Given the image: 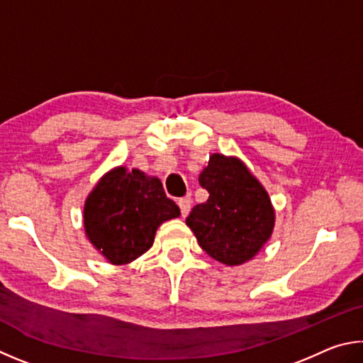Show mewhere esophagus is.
<instances>
[{
    "instance_id": "34e87169",
    "label": "esophagus",
    "mask_w": 363,
    "mask_h": 363,
    "mask_svg": "<svg viewBox=\"0 0 363 363\" xmlns=\"http://www.w3.org/2000/svg\"><path fill=\"white\" fill-rule=\"evenodd\" d=\"M178 207H180L182 217H186L189 213V208H191V198H189V196H185V198L178 199Z\"/></svg>"
}]
</instances>
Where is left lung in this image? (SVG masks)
Masks as SVG:
<instances>
[{"mask_svg":"<svg viewBox=\"0 0 363 363\" xmlns=\"http://www.w3.org/2000/svg\"><path fill=\"white\" fill-rule=\"evenodd\" d=\"M199 183L208 199L186 218L199 245L217 262L238 266L249 262L274 230L271 199L238 157L215 155L201 172Z\"/></svg>","mask_w":363,"mask_h":363,"instance_id":"1","label":"left lung"}]
</instances>
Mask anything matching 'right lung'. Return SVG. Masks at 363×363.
<instances>
[{"label":"right lung","mask_w":363,"mask_h":363,"mask_svg":"<svg viewBox=\"0 0 363 363\" xmlns=\"http://www.w3.org/2000/svg\"><path fill=\"white\" fill-rule=\"evenodd\" d=\"M180 208L164 193L156 177L116 167L100 178L84 204V230L92 245L111 264H127L155 242L164 221Z\"/></svg>","instance_id":"add662e5"}]
</instances>
